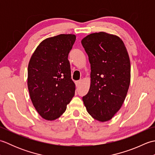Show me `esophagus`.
<instances>
[{
  "label": "esophagus",
  "instance_id": "1",
  "mask_svg": "<svg viewBox=\"0 0 155 155\" xmlns=\"http://www.w3.org/2000/svg\"><path fill=\"white\" fill-rule=\"evenodd\" d=\"M81 81H75V84H76V86H77V87H79V85L81 84Z\"/></svg>",
  "mask_w": 155,
  "mask_h": 155
}]
</instances>
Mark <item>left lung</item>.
<instances>
[{
	"instance_id": "8db88e82",
	"label": "left lung",
	"mask_w": 155,
	"mask_h": 155,
	"mask_svg": "<svg viewBox=\"0 0 155 155\" xmlns=\"http://www.w3.org/2000/svg\"><path fill=\"white\" fill-rule=\"evenodd\" d=\"M91 64V87L83 97L88 113L98 121L110 120L126 98L130 82V63L121 39L104 32L81 41Z\"/></svg>"
}]
</instances>
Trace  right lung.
<instances>
[{
	"label": "right lung",
	"mask_w": 155,
	"mask_h": 155,
	"mask_svg": "<svg viewBox=\"0 0 155 155\" xmlns=\"http://www.w3.org/2000/svg\"><path fill=\"white\" fill-rule=\"evenodd\" d=\"M74 35H59L41 42L28 67V88L31 99L41 116L55 120L64 113L74 95L68 54Z\"/></svg>",
	"instance_id": "right-lung-1"
}]
</instances>
